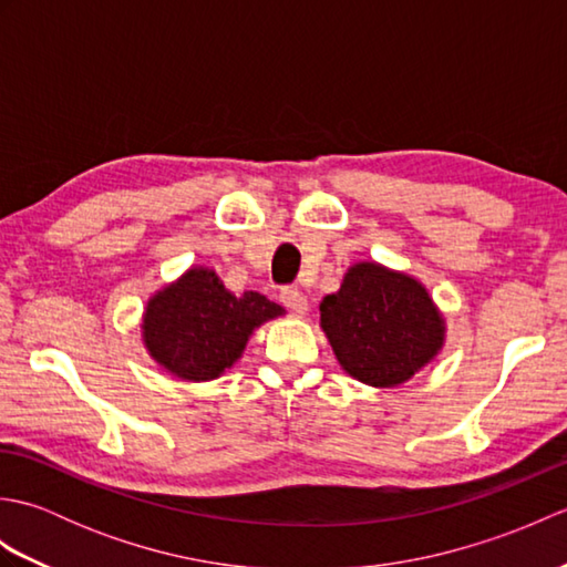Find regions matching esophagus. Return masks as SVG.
I'll list each match as a JSON object with an SVG mask.
<instances>
[{
  "mask_svg": "<svg viewBox=\"0 0 567 567\" xmlns=\"http://www.w3.org/2000/svg\"><path fill=\"white\" fill-rule=\"evenodd\" d=\"M280 302L290 311H295V315H307V309H309L307 297L299 292L297 287H285V290L280 292Z\"/></svg>",
  "mask_w": 567,
  "mask_h": 567,
  "instance_id": "obj_1",
  "label": "esophagus"
}]
</instances>
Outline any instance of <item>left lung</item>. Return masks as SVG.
I'll list each match as a JSON object with an SVG mask.
<instances>
[{
	"label": "left lung",
	"instance_id": "obj_1",
	"mask_svg": "<svg viewBox=\"0 0 567 567\" xmlns=\"http://www.w3.org/2000/svg\"><path fill=\"white\" fill-rule=\"evenodd\" d=\"M321 329L348 375L400 388L439 355L445 319L416 277L360 260L319 305Z\"/></svg>",
	"mask_w": 567,
	"mask_h": 567
}]
</instances>
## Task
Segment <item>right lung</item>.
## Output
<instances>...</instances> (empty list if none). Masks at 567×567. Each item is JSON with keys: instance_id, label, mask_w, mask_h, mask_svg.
Here are the masks:
<instances>
[{"instance_id": "obj_1", "label": "right lung", "mask_w": 567, "mask_h": 567, "mask_svg": "<svg viewBox=\"0 0 567 567\" xmlns=\"http://www.w3.org/2000/svg\"><path fill=\"white\" fill-rule=\"evenodd\" d=\"M282 315L265 295L228 292L219 275L197 265L148 299L141 336L148 355L171 375L207 382L244 355L252 331Z\"/></svg>"}]
</instances>
